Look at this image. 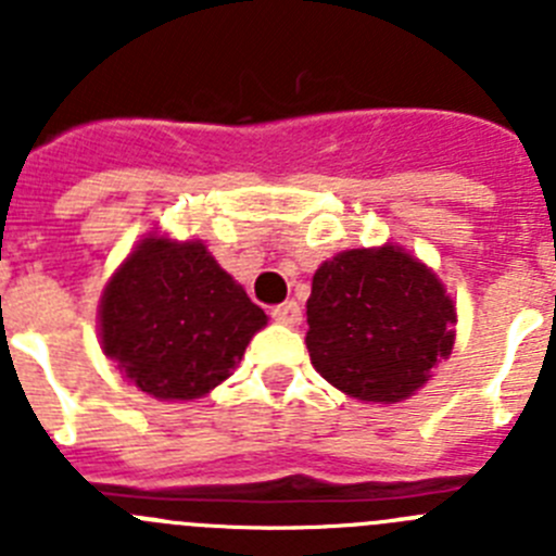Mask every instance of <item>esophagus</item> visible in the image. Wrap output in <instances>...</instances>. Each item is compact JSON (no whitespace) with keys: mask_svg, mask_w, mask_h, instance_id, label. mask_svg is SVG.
Listing matches in <instances>:
<instances>
[{"mask_svg":"<svg viewBox=\"0 0 556 556\" xmlns=\"http://www.w3.org/2000/svg\"><path fill=\"white\" fill-rule=\"evenodd\" d=\"M273 320L281 323V326H289V328L301 326V320H303L301 306H298V303H294V301L281 303V306L273 308Z\"/></svg>","mask_w":556,"mask_h":556,"instance_id":"1","label":"esophagus"}]
</instances>
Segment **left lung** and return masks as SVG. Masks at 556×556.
I'll return each mask as SVG.
<instances>
[{
  "label": "left lung",
  "mask_w": 556,
  "mask_h": 556,
  "mask_svg": "<svg viewBox=\"0 0 556 556\" xmlns=\"http://www.w3.org/2000/svg\"><path fill=\"white\" fill-rule=\"evenodd\" d=\"M314 370L345 395L397 404L454 348L456 308L443 281L397 244L323 262L306 303Z\"/></svg>",
  "instance_id": "left-lung-1"
}]
</instances>
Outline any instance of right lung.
Returning <instances> with one entry per match:
<instances>
[{"label": "right lung", "instance_id": "add662e5", "mask_svg": "<svg viewBox=\"0 0 556 556\" xmlns=\"http://www.w3.org/2000/svg\"><path fill=\"white\" fill-rule=\"evenodd\" d=\"M267 326L203 242L147 236L111 275L100 301L102 353L159 401H194L233 376Z\"/></svg>", "mask_w": 556, "mask_h": 556}]
</instances>
